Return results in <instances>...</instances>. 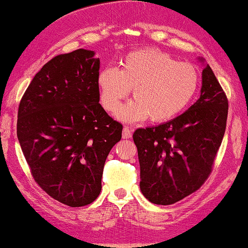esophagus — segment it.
<instances>
[{
  "label": "esophagus",
  "instance_id": "34e87169",
  "mask_svg": "<svg viewBox=\"0 0 248 248\" xmlns=\"http://www.w3.org/2000/svg\"><path fill=\"white\" fill-rule=\"evenodd\" d=\"M122 137H123V139H130L132 138V130L130 127L125 126L123 128V134H122Z\"/></svg>",
  "mask_w": 248,
  "mask_h": 248
}]
</instances>
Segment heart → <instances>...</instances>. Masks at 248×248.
I'll return each instance as SVG.
<instances>
[{
	"mask_svg": "<svg viewBox=\"0 0 248 248\" xmlns=\"http://www.w3.org/2000/svg\"><path fill=\"white\" fill-rule=\"evenodd\" d=\"M199 86L198 66L177 62L155 48L132 52L125 56L121 70L108 66L98 76L100 103L109 113H115L133 89L134 100L117 111L124 122L171 120L188 106Z\"/></svg>",
	"mask_w": 248,
	"mask_h": 248,
	"instance_id": "heart-1",
	"label": "heart"
}]
</instances>
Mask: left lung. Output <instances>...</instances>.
Here are the masks:
<instances>
[{"instance_id":"1","label":"left lung","mask_w":248,"mask_h":248,"mask_svg":"<svg viewBox=\"0 0 248 248\" xmlns=\"http://www.w3.org/2000/svg\"><path fill=\"white\" fill-rule=\"evenodd\" d=\"M227 115L228 99L206 65L194 105L174 120L134 132L140 188L149 201L174 204L204 184L225 135Z\"/></svg>"}]
</instances>
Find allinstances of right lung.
I'll use <instances>...</instances> for the list:
<instances>
[{
	"mask_svg": "<svg viewBox=\"0 0 248 248\" xmlns=\"http://www.w3.org/2000/svg\"><path fill=\"white\" fill-rule=\"evenodd\" d=\"M77 49L48 61L20 100L16 134L35 182L78 208L101 191L104 166L123 125L99 104V59Z\"/></svg>",
	"mask_w": 248,
	"mask_h": 248,
	"instance_id": "obj_1",
	"label": "right lung"
}]
</instances>
